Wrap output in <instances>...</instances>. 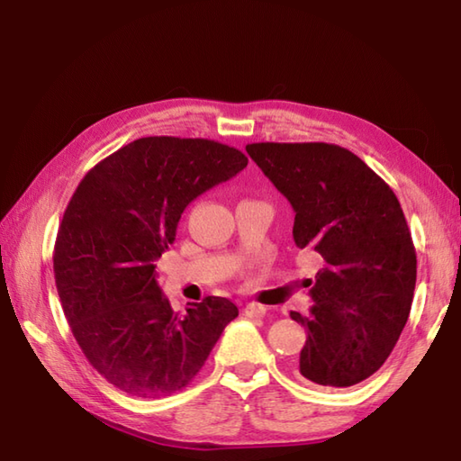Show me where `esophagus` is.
<instances>
[{"mask_svg": "<svg viewBox=\"0 0 461 461\" xmlns=\"http://www.w3.org/2000/svg\"><path fill=\"white\" fill-rule=\"evenodd\" d=\"M243 312H246L248 317H263L267 312V307L261 305V303H248L246 307H243Z\"/></svg>", "mask_w": 461, "mask_h": 461, "instance_id": "esophagus-1", "label": "esophagus"}]
</instances>
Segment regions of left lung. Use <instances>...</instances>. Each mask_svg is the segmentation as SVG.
<instances>
[{
	"instance_id": "8db88e82",
	"label": "left lung",
	"mask_w": 461,
	"mask_h": 461,
	"mask_svg": "<svg viewBox=\"0 0 461 461\" xmlns=\"http://www.w3.org/2000/svg\"><path fill=\"white\" fill-rule=\"evenodd\" d=\"M295 210L293 240L325 261L315 276L299 372L321 386L358 384L384 365L416 287V249L393 188L357 154L327 142L246 146Z\"/></svg>"
}]
</instances>
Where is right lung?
Segmentation results:
<instances>
[{
  "mask_svg": "<svg viewBox=\"0 0 461 461\" xmlns=\"http://www.w3.org/2000/svg\"><path fill=\"white\" fill-rule=\"evenodd\" d=\"M248 156L208 139L146 136L85 174L59 225L53 271L83 355L122 393L164 398L202 370L238 307L225 297L174 312L156 283L192 200L241 172Z\"/></svg>",
  "mask_w": 461,
  "mask_h": 461,
  "instance_id": "obj_1",
  "label": "right lung"
}]
</instances>
